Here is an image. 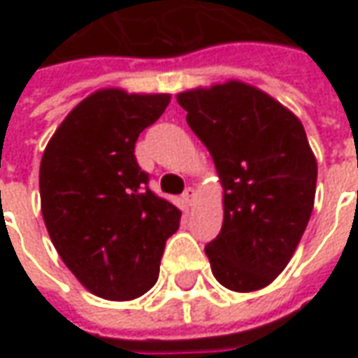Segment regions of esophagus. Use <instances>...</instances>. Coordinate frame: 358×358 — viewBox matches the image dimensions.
Segmentation results:
<instances>
[{
	"label": "esophagus",
	"instance_id": "34e87169",
	"mask_svg": "<svg viewBox=\"0 0 358 358\" xmlns=\"http://www.w3.org/2000/svg\"><path fill=\"white\" fill-rule=\"evenodd\" d=\"M183 199H185L187 205H195V199H197V191L193 187H187L185 193H183Z\"/></svg>",
	"mask_w": 358,
	"mask_h": 358
}]
</instances>
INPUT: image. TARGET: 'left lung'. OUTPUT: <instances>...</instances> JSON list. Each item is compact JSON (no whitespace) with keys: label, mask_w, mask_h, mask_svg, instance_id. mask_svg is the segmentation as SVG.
Listing matches in <instances>:
<instances>
[{"label":"left lung","mask_w":358,"mask_h":358,"mask_svg":"<svg viewBox=\"0 0 358 358\" xmlns=\"http://www.w3.org/2000/svg\"><path fill=\"white\" fill-rule=\"evenodd\" d=\"M213 157L223 227L207 247L215 279L237 293L275 281L309 223L317 159L291 109L239 79L177 93Z\"/></svg>","instance_id":"1"}]
</instances>
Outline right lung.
<instances>
[{
	"instance_id": "add662e5",
	"label": "right lung",
	"mask_w": 358,
	"mask_h": 358,
	"mask_svg": "<svg viewBox=\"0 0 358 358\" xmlns=\"http://www.w3.org/2000/svg\"><path fill=\"white\" fill-rule=\"evenodd\" d=\"M169 93L93 91L51 135L39 165L41 215L53 247L90 293L131 301L159 277L181 211L147 189L135 159L139 133Z\"/></svg>"
}]
</instances>
